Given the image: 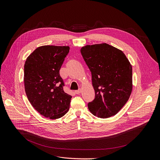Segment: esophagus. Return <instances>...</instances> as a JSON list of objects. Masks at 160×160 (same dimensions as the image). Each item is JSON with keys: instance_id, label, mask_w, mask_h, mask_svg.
<instances>
[{"instance_id": "obj_1", "label": "esophagus", "mask_w": 160, "mask_h": 160, "mask_svg": "<svg viewBox=\"0 0 160 160\" xmlns=\"http://www.w3.org/2000/svg\"><path fill=\"white\" fill-rule=\"evenodd\" d=\"M81 92H82V90H81L80 89H78V90H77V91H75V92L76 94H79L81 93Z\"/></svg>"}]
</instances>
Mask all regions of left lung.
<instances>
[{
  "label": "left lung",
  "instance_id": "left-lung-1",
  "mask_svg": "<svg viewBox=\"0 0 160 160\" xmlns=\"http://www.w3.org/2000/svg\"><path fill=\"white\" fill-rule=\"evenodd\" d=\"M80 52L92 75L95 98L89 111L100 118L117 114L128 101L133 88L132 66L125 54L107 43L86 45Z\"/></svg>",
  "mask_w": 160,
  "mask_h": 160
}]
</instances>
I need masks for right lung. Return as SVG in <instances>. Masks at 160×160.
<instances>
[{
	"label": "right lung",
	"instance_id": "1",
	"mask_svg": "<svg viewBox=\"0 0 160 160\" xmlns=\"http://www.w3.org/2000/svg\"><path fill=\"white\" fill-rule=\"evenodd\" d=\"M69 51L68 46H41L25 61L26 95L34 109L47 118L59 119L69 110L72 96L64 92L59 74Z\"/></svg>",
	"mask_w": 160,
	"mask_h": 160
}]
</instances>
